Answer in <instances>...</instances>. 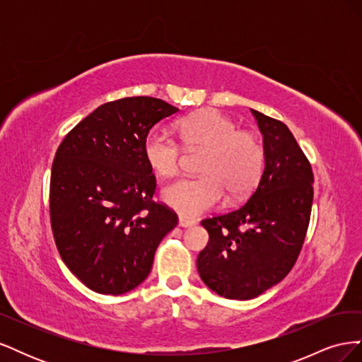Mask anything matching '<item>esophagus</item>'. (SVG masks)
I'll use <instances>...</instances> for the list:
<instances>
[{"mask_svg":"<svg viewBox=\"0 0 362 362\" xmlns=\"http://www.w3.org/2000/svg\"><path fill=\"white\" fill-rule=\"evenodd\" d=\"M193 225H194V222L189 221V218H184V217L178 218V226H181V228H190Z\"/></svg>","mask_w":362,"mask_h":362,"instance_id":"1","label":"esophagus"}]
</instances>
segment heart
Listing matches in <instances>:
<instances>
[{
  "mask_svg": "<svg viewBox=\"0 0 362 362\" xmlns=\"http://www.w3.org/2000/svg\"><path fill=\"white\" fill-rule=\"evenodd\" d=\"M187 151L205 149L201 178H184L161 190V199L175 213L194 218L221 204L223 190L238 198L254 189L264 164V151L255 134L238 131L231 117L214 108L192 113L177 122ZM144 157L161 178L177 175L181 149L168 133L152 129L144 140Z\"/></svg>",
  "mask_w": 362,
  "mask_h": 362,
  "instance_id": "1",
  "label": "heart"
}]
</instances>
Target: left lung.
I'll return each instance as SVG.
<instances>
[{
	"label": "left lung",
	"instance_id": "obj_1",
	"mask_svg": "<svg viewBox=\"0 0 362 362\" xmlns=\"http://www.w3.org/2000/svg\"><path fill=\"white\" fill-rule=\"evenodd\" d=\"M264 170L237 210L202 221L210 240L198 257L208 288L247 300L287 276L302 249L313 206V170L286 124L257 110Z\"/></svg>",
	"mask_w": 362,
	"mask_h": 362
}]
</instances>
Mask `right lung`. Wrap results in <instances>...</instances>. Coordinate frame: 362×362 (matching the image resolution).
<instances>
[{
	"label": "right lung",
	"mask_w": 362,
	"mask_h": 362,
	"mask_svg": "<svg viewBox=\"0 0 362 362\" xmlns=\"http://www.w3.org/2000/svg\"><path fill=\"white\" fill-rule=\"evenodd\" d=\"M178 108L133 96L100 105L63 139L52 163L49 208L59 254L87 288L124 294L144 282L177 214L156 204L144 140Z\"/></svg>",
	"instance_id": "add662e5"
}]
</instances>
